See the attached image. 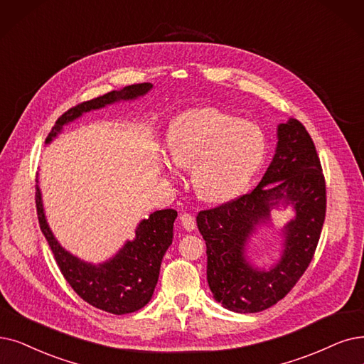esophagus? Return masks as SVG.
Wrapping results in <instances>:
<instances>
[{
    "mask_svg": "<svg viewBox=\"0 0 364 364\" xmlns=\"http://www.w3.org/2000/svg\"><path fill=\"white\" fill-rule=\"evenodd\" d=\"M181 224L186 231H193L196 228V220L191 213H182L181 215Z\"/></svg>",
    "mask_w": 364,
    "mask_h": 364,
    "instance_id": "1",
    "label": "esophagus"
}]
</instances>
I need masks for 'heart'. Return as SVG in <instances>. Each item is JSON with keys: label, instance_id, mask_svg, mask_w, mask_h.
<instances>
[{"label": "heart", "instance_id": "heart-1", "mask_svg": "<svg viewBox=\"0 0 364 364\" xmlns=\"http://www.w3.org/2000/svg\"><path fill=\"white\" fill-rule=\"evenodd\" d=\"M261 129L218 109H196L179 114L168 133L164 170L170 181L181 179V167H193L196 193L208 201L236 198L251 182L264 158Z\"/></svg>", "mask_w": 364, "mask_h": 364}]
</instances>
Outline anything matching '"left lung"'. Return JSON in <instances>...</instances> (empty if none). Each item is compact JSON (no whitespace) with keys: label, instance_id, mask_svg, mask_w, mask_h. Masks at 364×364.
Masks as SVG:
<instances>
[{"label":"left lung","instance_id":"obj_1","mask_svg":"<svg viewBox=\"0 0 364 364\" xmlns=\"http://www.w3.org/2000/svg\"><path fill=\"white\" fill-rule=\"evenodd\" d=\"M276 137L272 163L254 191L197 215L209 288L232 312H259L284 299L308 269L324 224L326 182L309 133L289 118L276 128ZM282 207H291L294 216L282 229V257L269 269L257 268L249 243L259 228L271 225L269 212Z\"/></svg>","mask_w":364,"mask_h":364}]
</instances>
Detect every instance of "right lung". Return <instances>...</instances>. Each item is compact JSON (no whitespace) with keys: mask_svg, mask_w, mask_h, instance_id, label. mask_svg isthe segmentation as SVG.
Returning a JSON list of instances; mask_svg holds the SVG:
<instances>
[{"mask_svg":"<svg viewBox=\"0 0 364 364\" xmlns=\"http://www.w3.org/2000/svg\"><path fill=\"white\" fill-rule=\"evenodd\" d=\"M152 88V83L129 85L70 109L55 122L46 144L58 137L64 125L79 119L83 113L105 109L121 101H134L146 95ZM36 205L40 228L50 246L58 267L85 301L114 315L136 312L149 303L158 282L163 257L173 240L176 210L164 209L151 213L146 220L137 224L133 240H127L109 259L94 264L73 255L56 240L46 220L38 183L36 185Z\"/></svg>","mask_w":364,"mask_h":364,"instance_id":"right-lung-1","label":"right lung"}]
</instances>
